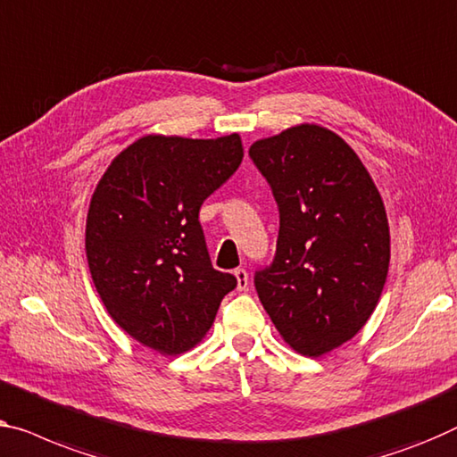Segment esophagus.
<instances>
[{
	"label": "esophagus",
	"mask_w": 457,
	"mask_h": 457,
	"mask_svg": "<svg viewBox=\"0 0 457 457\" xmlns=\"http://www.w3.org/2000/svg\"><path fill=\"white\" fill-rule=\"evenodd\" d=\"M234 277H236V287H237V291H246L248 285H250L246 269H236V270H234Z\"/></svg>",
	"instance_id": "1"
}]
</instances>
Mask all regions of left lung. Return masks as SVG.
I'll list each match as a JSON object with an SVG mask.
<instances>
[{
	"label": "left lung",
	"instance_id": "obj_1",
	"mask_svg": "<svg viewBox=\"0 0 457 457\" xmlns=\"http://www.w3.org/2000/svg\"><path fill=\"white\" fill-rule=\"evenodd\" d=\"M278 205L277 252L258 297L291 349L322 357L373 314L390 267V228L376 182L330 129L303 122L250 145Z\"/></svg>",
	"mask_w": 457,
	"mask_h": 457
}]
</instances>
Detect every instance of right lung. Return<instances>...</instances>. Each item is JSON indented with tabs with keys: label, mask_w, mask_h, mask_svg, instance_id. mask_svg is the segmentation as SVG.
I'll use <instances>...</instances> for the list:
<instances>
[{
	"label": "right lung",
	"mask_w": 457,
	"mask_h": 457,
	"mask_svg": "<svg viewBox=\"0 0 457 457\" xmlns=\"http://www.w3.org/2000/svg\"><path fill=\"white\" fill-rule=\"evenodd\" d=\"M244 158L237 133L145 135L111 162L86 220L92 281L111 318L162 355H180L213 326L236 277L211 264L203 201Z\"/></svg>",
	"instance_id": "obj_1"
}]
</instances>
